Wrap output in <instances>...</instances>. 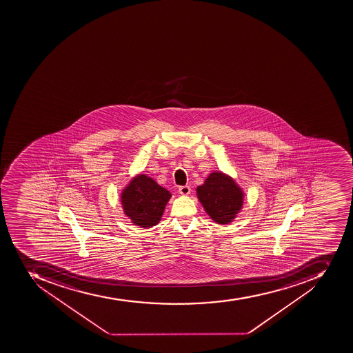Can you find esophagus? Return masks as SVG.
Masks as SVG:
<instances>
[{
    "label": "esophagus",
    "mask_w": 353,
    "mask_h": 353,
    "mask_svg": "<svg viewBox=\"0 0 353 353\" xmlns=\"http://www.w3.org/2000/svg\"><path fill=\"white\" fill-rule=\"evenodd\" d=\"M179 192H180V194L189 195L190 192H191V188H190L189 185L180 186V188H179Z\"/></svg>",
    "instance_id": "obj_1"
}]
</instances>
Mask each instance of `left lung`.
Returning <instances> with one entry per match:
<instances>
[{
  "mask_svg": "<svg viewBox=\"0 0 353 353\" xmlns=\"http://www.w3.org/2000/svg\"><path fill=\"white\" fill-rule=\"evenodd\" d=\"M197 197L214 222L228 224L243 206V191L233 179L222 172L208 175L202 185L197 186Z\"/></svg>",
  "mask_w": 353,
  "mask_h": 353,
  "instance_id": "left-lung-1",
  "label": "left lung"
}]
</instances>
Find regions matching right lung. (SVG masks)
Listing matches in <instances>:
<instances>
[{
	"mask_svg": "<svg viewBox=\"0 0 353 353\" xmlns=\"http://www.w3.org/2000/svg\"><path fill=\"white\" fill-rule=\"evenodd\" d=\"M171 193L147 175H137L121 193L125 215L134 224L149 228L158 224Z\"/></svg>",
	"mask_w": 353,
	"mask_h": 353,
	"instance_id": "1",
	"label": "right lung"
}]
</instances>
